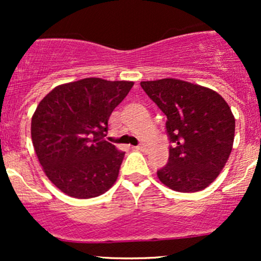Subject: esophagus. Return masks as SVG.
Here are the masks:
<instances>
[{
    "mask_svg": "<svg viewBox=\"0 0 261 261\" xmlns=\"http://www.w3.org/2000/svg\"><path fill=\"white\" fill-rule=\"evenodd\" d=\"M134 148H135V149H137V151H143V149H145V145H139V146H135Z\"/></svg>",
    "mask_w": 261,
    "mask_h": 261,
    "instance_id": "esophagus-1",
    "label": "esophagus"
}]
</instances>
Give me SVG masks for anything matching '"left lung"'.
I'll return each mask as SVG.
<instances>
[{
    "mask_svg": "<svg viewBox=\"0 0 261 261\" xmlns=\"http://www.w3.org/2000/svg\"><path fill=\"white\" fill-rule=\"evenodd\" d=\"M166 114L173 147L166 167L157 172L166 187L196 193L215 181L233 147L236 120L227 101L207 87L163 79L140 83Z\"/></svg>",
    "mask_w": 261,
    "mask_h": 261,
    "instance_id": "obj_1",
    "label": "left lung"
}]
</instances>
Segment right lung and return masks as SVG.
Here are the masks:
<instances>
[{"label": "right lung", "instance_id": "right-lung-1", "mask_svg": "<svg viewBox=\"0 0 261 261\" xmlns=\"http://www.w3.org/2000/svg\"><path fill=\"white\" fill-rule=\"evenodd\" d=\"M133 86L91 77L55 87L39 103L33 146L49 180L66 195L91 199L116 181L125 152L103 139L113 110Z\"/></svg>", "mask_w": 261, "mask_h": 261}]
</instances>
